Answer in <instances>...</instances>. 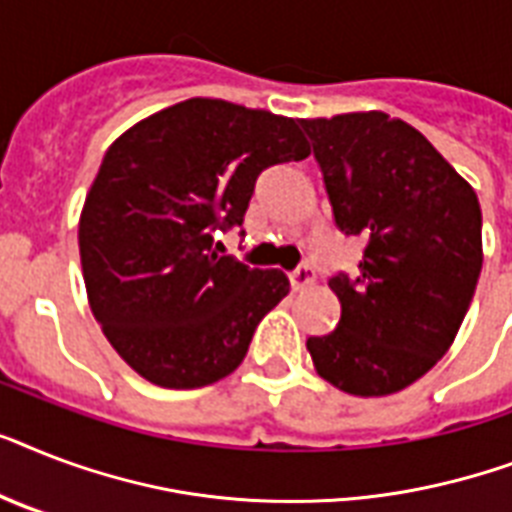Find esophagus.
Returning <instances> with one entry per match:
<instances>
[{
    "instance_id": "obj_1",
    "label": "esophagus",
    "mask_w": 512,
    "mask_h": 512,
    "mask_svg": "<svg viewBox=\"0 0 512 512\" xmlns=\"http://www.w3.org/2000/svg\"><path fill=\"white\" fill-rule=\"evenodd\" d=\"M313 281H316V271H313L311 263H300L295 271L289 273V284H292V289H295V292H300V289H305V287H311Z\"/></svg>"
}]
</instances>
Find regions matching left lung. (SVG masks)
I'll use <instances>...</instances> for the list:
<instances>
[{"label": "left lung", "mask_w": 512, "mask_h": 512, "mask_svg": "<svg viewBox=\"0 0 512 512\" xmlns=\"http://www.w3.org/2000/svg\"><path fill=\"white\" fill-rule=\"evenodd\" d=\"M335 225L364 239L335 273L340 321L308 337L316 372L353 396L404 390L452 345L481 276V204L412 124L382 111L300 119Z\"/></svg>", "instance_id": "left-lung-1"}]
</instances>
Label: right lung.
I'll list each match as a JSON object with an SVG mask.
<instances>
[{"instance_id": "obj_1", "label": "right lung", "mask_w": 512, "mask_h": 512, "mask_svg": "<svg viewBox=\"0 0 512 512\" xmlns=\"http://www.w3.org/2000/svg\"><path fill=\"white\" fill-rule=\"evenodd\" d=\"M308 154L295 119L209 98L164 108L108 148L79 255L92 313L140 377L191 390L244 361L289 279L217 255L215 233L244 223L268 167Z\"/></svg>"}]
</instances>
